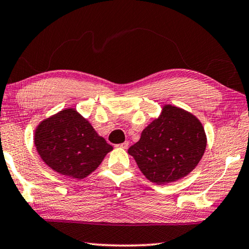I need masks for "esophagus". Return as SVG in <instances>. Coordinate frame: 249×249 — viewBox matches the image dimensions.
<instances>
[{
  "label": "esophagus",
  "instance_id": "esophagus-1",
  "mask_svg": "<svg viewBox=\"0 0 249 249\" xmlns=\"http://www.w3.org/2000/svg\"><path fill=\"white\" fill-rule=\"evenodd\" d=\"M121 148H123V149H127L128 148V146H129V142H122L121 145H119Z\"/></svg>",
  "mask_w": 249,
  "mask_h": 249
}]
</instances>
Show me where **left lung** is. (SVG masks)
<instances>
[{
  "label": "left lung",
  "instance_id": "1",
  "mask_svg": "<svg viewBox=\"0 0 249 249\" xmlns=\"http://www.w3.org/2000/svg\"><path fill=\"white\" fill-rule=\"evenodd\" d=\"M205 148L206 135L199 119L168 104L162 107L158 119L142 130L128 154L149 181L167 184L190 174Z\"/></svg>",
  "mask_w": 249,
  "mask_h": 249
}]
</instances>
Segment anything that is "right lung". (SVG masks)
Here are the masks:
<instances>
[{"instance_id":"right-lung-1","label":"right lung","mask_w":249,"mask_h":249,"mask_svg":"<svg viewBox=\"0 0 249 249\" xmlns=\"http://www.w3.org/2000/svg\"><path fill=\"white\" fill-rule=\"evenodd\" d=\"M34 142L46 165L73 179L89 176L113 149L74 108L62 109L41 121Z\"/></svg>"}]
</instances>
